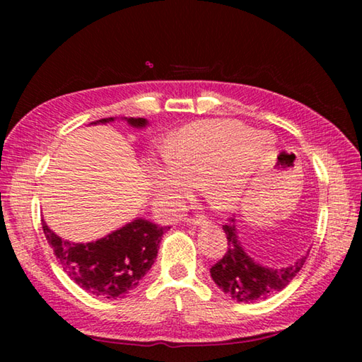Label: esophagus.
I'll use <instances>...</instances> for the list:
<instances>
[{"label": "esophagus", "mask_w": 362, "mask_h": 362, "mask_svg": "<svg viewBox=\"0 0 362 362\" xmlns=\"http://www.w3.org/2000/svg\"><path fill=\"white\" fill-rule=\"evenodd\" d=\"M185 222L188 225H203L206 223V218L203 216H194V217H187Z\"/></svg>", "instance_id": "1"}]
</instances>
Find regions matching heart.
Wrapping results in <instances>:
<instances>
[{
	"instance_id": "obj_1",
	"label": "heart",
	"mask_w": 362,
	"mask_h": 362,
	"mask_svg": "<svg viewBox=\"0 0 362 362\" xmlns=\"http://www.w3.org/2000/svg\"><path fill=\"white\" fill-rule=\"evenodd\" d=\"M252 131L230 121L198 122L183 127L168 148L169 163L155 169L156 185L174 204L185 201L204 180L206 188L223 207L240 203L247 180L244 161ZM249 144L267 145V136H257Z\"/></svg>"
}]
</instances>
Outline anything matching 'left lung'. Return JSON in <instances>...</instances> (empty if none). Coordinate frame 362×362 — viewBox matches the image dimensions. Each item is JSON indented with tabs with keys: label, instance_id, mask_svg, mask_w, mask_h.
I'll list each match as a JSON object with an SVG mask.
<instances>
[{
	"label": "left lung",
	"instance_id": "obj_1",
	"mask_svg": "<svg viewBox=\"0 0 362 362\" xmlns=\"http://www.w3.org/2000/svg\"><path fill=\"white\" fill-rule=\"evenodd\" d=\"M228 240L225 255L211 268V276L220 289L236 302H255L278 293L297 276L308 254L286 268H267L254 262L244 252L238 240L235 218L223 225Z\"/></svg>",
	"mask_w": 362,
	"mask_h": 362
}]
</instances>
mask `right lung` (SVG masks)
Here are the masks:
<instances>
[{
  "mask_svg": "<svg viewBox=\"0 0 362 362\" xmlns=\"http://www.w3.org/2000/svg\"><path fill=\"white\" fill-rule=\"evenodd\" d=\"M124 119L132 127L146 126L145 118ZM115 118H103L93 124H105ZM41 225L64 272L84 291L102 298H122L136 289L155 262L159 243L169 228L136 218L102 240L75 244L57 236L45 220H41Z\"/></svg>",
  "mask_w": 362,
  "mask_h": 362,
  "instance_id": "right-lung-1",
  "label": "right lung"
}]
</instances>
